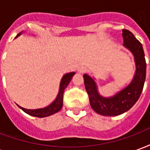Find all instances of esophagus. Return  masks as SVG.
<instances>
[{"label": "esophagus", "mask_w": 150, "mask_h": 150, "mask_svg": "<svg viewBox=\"0 0 150 150\" xmlns=\"http://www.w3.org/2000/svg\"><path fill=\"white\" fill-rule=\"evenodd\" d=\"M86 71H87V69L85 68L84 67H79L78 68V71L79 72V73H85Z\"/></svg>", "instance_id": "esophagus-1"}]
</instances>
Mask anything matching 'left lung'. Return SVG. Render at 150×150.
<instances>
[{
  "mask_svg": "<svg viewBox=\"0 0 150 150\" xmlns=\"http://www.w3.org/2000/svg\"><path fill=\"white\" fill-rule=\"evenodd\" d=\"M122 36L124 46L132 51L137 66L135 76L131 83L115 96L104 98L98 93L94 79L86 74L83 75L85 88L91 108L103 116H117L129 111L138 100L145 83L146 62L142 43L128 30H122Z\"/></svg>",
  "mask_w": 150,
  "mask_h": 150,
  "instance_id": "obj_1",
  "label": "left lung"
}]
</instances>
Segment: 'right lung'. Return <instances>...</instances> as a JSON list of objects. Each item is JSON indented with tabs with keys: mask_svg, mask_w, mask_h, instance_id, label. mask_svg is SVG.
I'll return each mask as SVG.
<instances>
[{
	"mask_svg": "<svg viewBox=\"0 0 150 150\" xmlns=\"http://www.w3.org/2000/svg\"><path fill=\"white\" fill-rule=\"evenodd\" d=\"M21 34V33H19L17 35V37ZM74 75H75V72H71V73L66 74L62 77L61 83H60V88H59L58 96L55 99V100L51 104H50L48 107L44 108H40V109L31 110V109H26V108H21L19 106L20 108H21L25 112H26L29 115L36 116V117H46V116L52 115L54 113L58 112L62 108V104H63V92H64V90L67 88V86L68 85L70 81L71 80L72 77H73Z\"/></svg>",
	"mask_w": 150,
	"mask_h": 150,
	"instance_id": "add662e5",
	"label": "right lung"
}]
</instances>
